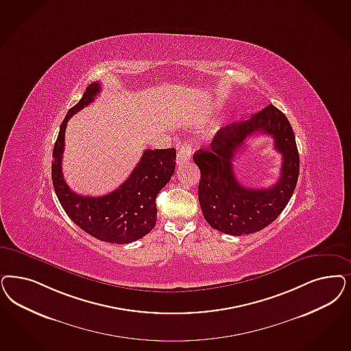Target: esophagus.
Segmentation results:
<instances>
[{"mask_svg": "<svg viewBox=\"0 0 351 351\" xmlns=\"http://www.w3.org/2000/svg\"><path fill=\"white\" fill-rule=\"evenodd\" d=\"M192 157V146L188 143H182V145L178 147V157H176V163L180 166L186 163Z\"/></svg>", "mask_w": 351, "mask_h": 351, "instance_id": "obj_1", "label": "esophagus"}]
</instances>
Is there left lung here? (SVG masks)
Segmentation results:
<instances>
[{
  "instance_id": "left-lung-1",
  "label": "left lung",
  "mask_w": 351,
  "mask_h": 351,
  "mask_svg": "<svg viewBox=\"0 0 351 351\" xmlns=\"http://www.w3.org/2000/svg\"><path fill=\"white\" fill-rule=\"evenodd\" d=\"M274 137L276 148L283 156L280 178L269 189H246L235 179L232 159L253 134ZM201 171L198 199L206 221L232 236L250 234L266 228L288 205L300 175V154L288 118L274 105L250 119L233 123L214 136L210 149L193 156Z\"/></svg>"
}]
</instances>
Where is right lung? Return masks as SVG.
<instances>
[{
    "label": "right lung",
    "mask_w": 351,
    "mask_h": 351,
    "mask_svg": "<svg viewBox=\"0 0 351 351\" xmlns=\"http://www.w3.org/2000/svg\"><path fill=\"white\" fill-rule=\"evenodd\" d=\"M99 90L98 82L88 85L62 121L53 149L51 180L63 210L77 227L101 241L130 243L144 237L157 223L156 198L175 172L176 149L145 150L130 178L114 192L101 197L75 193L62 173L66 125L73 114L95 101Z\"/></svg>",
    "instance_id": "obj_1"
}]
</instances>
